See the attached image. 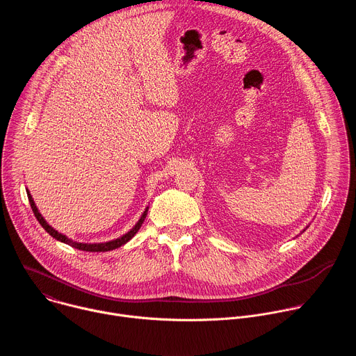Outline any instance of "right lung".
<instances>
[{
    "instance_id": "add662e5",
    "label": "right lung",
    "mask_w": 356,
    "mask_h": 356,
    "mask_svg": "<svg viewBox=\"0 0 356 356\" xmlns=\"http://www.w3.org/2000/svg\"><path fill=\"white\" fill-rule=\"evenodd\" d=\"M26 193H28V198H29L31 209H32V211H33V214H35L36 220L39 221V224L44 228V231H46L49 235H52L55 239H58V241H60V242H63V243H67V245H70V246H73V248H76V249L86 250V252H108V250H113V249H117V248H120V246L125 245L129 239H132V236H134V235L139 231V228L142 227V224H143V221H145V218H146V214H147V209H149V207H146V209H145V211H143V214L140 216V218L138 220V222L132 227V229H129V231H128L127 234H124L122 236H120V238H117V239H113V241H108V242H99V243H84V242L73 241V239L67 238L66 235H63V234L58 232L54 227H50V225L46 222V220L42 217V214L39 213V210H38V207H36V204H35V201H33V198H32L31 193H29V191H26Z\"/></svg>"
}]
</instances>
